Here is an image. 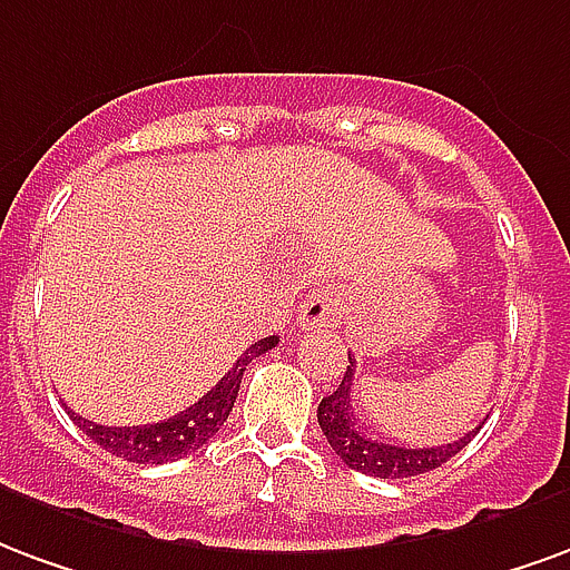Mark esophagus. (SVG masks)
Segmentation results:
<instances>
[{
	"label": "esophagus",
	"instance_id": "34e87169",
	"mask_svg": "<svg viewBox=\"0 0 570 570\" xmlns=\"http://www.w3.org/2000/svg\"><path fill=\"white\" fill-rule=\"evenodd\" d=\"M343 315V294L334 288H313L301 303V327L336 325Z\"/></svg>",
	"mask_w": 570,
	"mask_h": 570
}]
</instances>
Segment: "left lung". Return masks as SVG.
<instances>
[{
	"label": "left lung",
	"mask_w": 570,
	"mask_h": 570,
	"mask_svg": "<svg viewBox=\"0 0 570 570\" xmlns=\"http://www.w3.org/2000/svg\"><path fill=\"white\" fill-rule=\"evenodd\" d=\"M352 380H355V361L348 358L346 376L340 382V389L322 397L318 404V425L325 431L331 450L346 461L348 468L367 473V476H380V480H404V476H419L446 464V461L461 452L471 438L480 431L473 428L464 438L452 440V443H440V446H422L413 450L406 443H392V440L373 438L367 425H361L358 419L352 416Z\"/></svg>",
	"instance_id": "1"
}]
</instances>
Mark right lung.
Masks as SVG:
<instances>
[{
    "mask_svg": "<svg viewBox=\"0 0 570 570\" xmlns=\"http://www.w3.org/2000/svg\"><path fill=\"white\" fill-rule=\"evenodd\" d=\"M279 343V336H264L257 340L255 346H248L236 358L230 371L224 373L222 382L199 397L197 404H190L188 410H181L178 416L154 422V425H97L90 419L72 413L75 425L85 431L87 438L99 443L102 450L118 455L124 461H136V464H164V461L185 459L188 452L199 450L206 440L218 434V428L227 422L230 410H234L236 394H239V382L248 367V361H255L257 355H264L269 348Z\"/></svg>",
    "mask_w": 570,
    "mask_h": 570,
    "instance_id": "1",
    "label": "right lung"
}]
</instances>
